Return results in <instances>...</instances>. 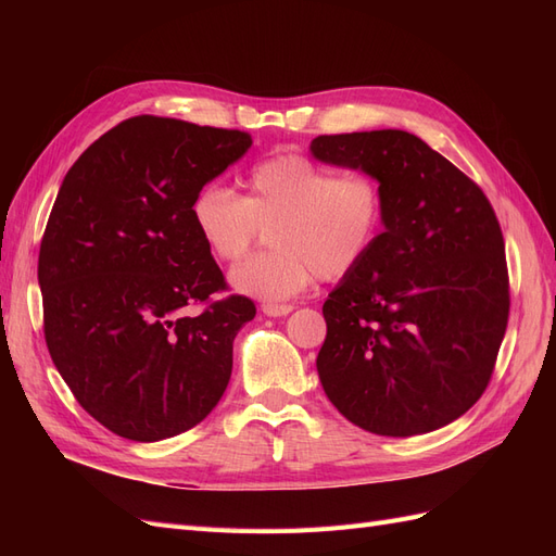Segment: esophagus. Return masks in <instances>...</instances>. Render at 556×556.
<instances>
[{
  "label": "esophagus",
  "mask_w": 556,
  "mask_h": 556,
  "mask_svg": "<svg viewBox=\"0 0 556 556\" xmlns=\"http://www.w3.org/2000/svg\"><path fill=\"white\" fill-rule=\"evenodd\" d=\"M262 311H264L268 317H282V315L292 313L294 306H292V304H264Z\"/></svg>",
  "instance_id": "34e87169"
}]
</instances>
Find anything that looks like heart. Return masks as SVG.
I'll return each mask as SVG.
<instances>
[{"instance_id":"heart-1","label":"heart","mask_w":556,"mask_h":556,"mask_svg":"<svg viewBox=\"0 0 556 556\" xmlns=\"http://www.w3.org/2000/svg\"><path fill=\"white\" fill-rule=\"evenodd\" d=\"M243 197L206 182L192 197L190 217L215 260L239 262L268 231V245L233 268L243 294L282 301L315 278L343 280L371 257L387 217V194L371 174H341L299 153L257 162Z\"/></svg>"}]
</instances>
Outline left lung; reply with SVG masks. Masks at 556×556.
I'll list each match as a JSON object with an SVG mask.
<instances>
[{
  "instance_id": "8db88e82",
  "label": "left lung",
  "mask_w": 556,
  "mask_h": 556,
  "mask_svg": "<svg viewBox=\"0 0 556 556\" xmlns=\"http://www.w3.org/2000/svg\"><path fill=\"white\" fill-rule=\"evenodd\" d=\"M311 150L371 174L387 194L371 257L323 306L325 394L378 435L441 429L486 390L508 327L506 243L490 199L401 129L323 134Z\"/></svg>"
}]
</instances>
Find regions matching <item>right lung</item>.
Returning <instances> with one entry per match:
<instances>
[{"label":"right lung","mask_w":556,"mask_h":556,"mask_svg":"<svg viewBox=\"0 0 556 556\" xmlns=\"http://www.w3.org/2000/svg\"><path fill=\"white\" fill-rule=\"evenodd\" d=\"M250 146L248 131L134 115L62 180L39 250L46 345L80 406L127 441L197 427L227 390L257 308L214 299L229 285L190 204Z\"/></svg>","instance_id":"add662e5"}]
</instances>
